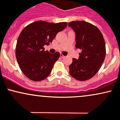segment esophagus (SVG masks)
<instances>
[{"instance_id": "1", "label": "esophagus", "mask_w": 120, "mask_h": 120, "mask_svg": "<svg viewBox=\"0 0 120 120\" xmlns=\"http://www.w3.org/2000/svg\"><path fill=\"white\" fill-rule=\"evenodd\" d=\"M60 57H61V58H63L65 57V56H64V55H63L62 54H60Z\"/></svg>"}]
</instances>
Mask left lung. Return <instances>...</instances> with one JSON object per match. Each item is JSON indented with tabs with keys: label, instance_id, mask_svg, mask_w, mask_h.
I'll return each mask as SVG.
<instances>
[{
	"label": "left lung",
	"instance_id": "left-lung-1",
	"mask_svg": "<svg viewBox=\"0 0 120 120\" xmlns=\"http://www.w3.org/2000/svg\"><path fill=\"white\" fill-rule=\"evenodd\" d=\"M68 25L75 33V47L82 50L79 59H72L69 72L78 80H88L98 72L104 60L106 49L103 36L96 26L86 21H71Z\"/></svg>",
	"mask_w": 120,
	"mask_h": 120
}]
</instances>
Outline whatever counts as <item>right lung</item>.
<instances>
[{
  "mask_svg": "<svg viewBox=\"0 0 120 120\" xmlns=\"http://www.w3.org/2000/svg\"><path fill=\"white\" fill-rule=\"evenodd\" d=\"M67 22L52 23L37 21L26 26L19 36L16 48L17 63L24 74L30 80L41 81L49 76L60 56L45 51L56 34L67 26Z\"/></svg>",
  "mask_w": 120,
  "mask_h": 120,
  "instance_id": "right-lung-1",
  "label": "right lung"
}]
</instances>
